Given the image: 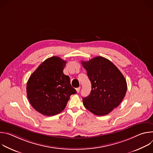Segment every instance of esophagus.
Returning <instances> with one entry per match:
<instances>
[{
    "label": "esophagus",
    "instance_id": "1",
    "mask_svg": "<svg viewBox=\"0 0 153 153\" xmlns=\"http://www.w3.org/2000/svg\"><path fill=\"white\" fill-rule=\"evenodd\" d=\"M80 87H79V88H76V91L77 93H79L80 91Z\"/></svg>",
    "mask_w": 153,
    "mask_h": 153
}]
</instances>
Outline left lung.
<instances>
[{
	"mask_svg": "<svg viewBox=\"0 0 153 153\" xmlns=\"http://www.w3.org/2000/svg\"><path fill=\"white\" fill-rule=\"evenodd\" d=\"M91 83L89 96L83 97L87 110L97 116H105L117 107L127 90L126 81L110 60L97 56L89 61H82Z\"/></svg>",
	"mask_w": 153,
	"mask_h": 153,
	"instance_id": "left-lung-1",
	"label": "left lung"
}]
</instances>
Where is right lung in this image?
Returning a JSON list of instances; mask_svg holds the SVG:
<instances>
[{"label": "right lung", "instance_id": "1", "mask_svg": "<svg viewBox=\"0 0 153 153\" xmlns=\"http://www.w3.org/2000/svg\"><path fill=\"white\" fill-rule=\"evenodd\" d=\"M67 62L53 56L43 62L30 76L27 84V97L31 106L40 114L52 116L61 113L70 96L76 90L63 70Z\"/></svg>", "mask_w": 153, "mask_h": 153}]
</instances>
